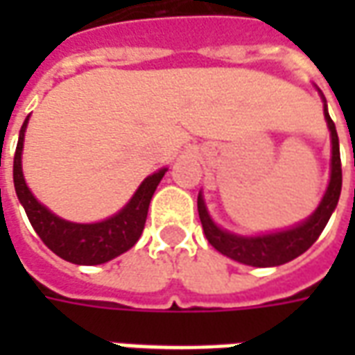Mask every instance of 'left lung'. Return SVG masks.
I'll return each mask as SVG.
<instances>
[{"mask_svg":"<svg viewBox=\"0 0 355 355\" xmlns=\"http://www.w3.org/2000/svg\"><path fill=\"white\" fill-rule=\"evenodd\" d=\"M320 91V89H318ZM321 94V91H320ZM323 101V116L331 131V178H329L327 190L321 198L320 205L312 215L304 218L302 223L291 226L287 230L259 234V236H239L234 232L220 228L211 218L205 205L203 196H198V213H200L201 226L205 232V238L218 253L226 254L232 261L254 268L279 266L285 262L297 259L313 245V241L320 238L323 228L327 226L329 218L336 209L340 190H343V167H340V150H338V135L333 119L327 112V101L321 94Z\"/></svg>","mask_w":355,"mask_h":355,"instance_id":"obj_1","label":"left lung"}]
</instances>
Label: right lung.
I'll list each match as a JSON object with an SVG mask.
<instances>
[{"instance_id":"obj_1","label":"right lung","mask_w":355,"mask_h":355,"mask_svg":"<svg viewBox=\"0 0 355 355\" xmlns=\"http://www.w3.org/2000/svg\"><path fill=\"white\" fill-rule=\"evenodd\" d=\"M28 119L20 127L19 144L12 162V180L20 205L24 207L28 220L34 226L35 234L42 238L51 251L73 264L81 266H94L116 259L125 251H129L137 241L146 224L148 207L154 196L155 188L162 182L167 167L155 171L150 177L142 180V184L132 193L123 209L116 215L104 218L101 223H70L57 216L53 211L42 205L30 192L24 175H22V148H24V132H26Z\"/></svg>"}]
</instances>
